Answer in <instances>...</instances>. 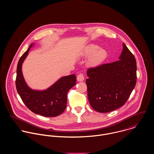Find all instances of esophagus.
<instances>
[{
  "label": "esophagus",
  "mask_w": 154,
  "mask_h": 154,
  "mask_svg": "<svg viewBox=\"0 0 154 154\" xmlns=\"http://www.w3.org/2000/svg\"><path fill=\"white\" fill-rule=\"evenodd\" d=\"M77 80L79 82H82L84 80V75L82 73H79L77 76Z\"/></svg>",
  "instance_id": "esophagus-1"
}]
</instances>
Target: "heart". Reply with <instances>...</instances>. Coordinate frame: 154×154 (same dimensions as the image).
Segmentation results:
<instances>
[{
    "instance_id": "obj_1",
    "label": "heart",
    "mask_w": 154,
    "mask_h": 154,
    "mask_svg": "<svg viewBox=\"0 0 154 154\" xmlns=\"http://www.w3.org/2000/svg\"><path fill=\"white\" fill-rule=\"evenodd\" d=\"M84 54L85 56L92 54L89 59V63L92 65H97L101 63L107 56V53L105 49L100 48L98 45L95 44L89 45L86 48Z\"/></svg>"
}]
</instances>
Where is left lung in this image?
I'll list each match as a JSON object with an SVG mask.
<instances>
[{
  "instance_id": "left-lung-1",
  "label": "left lung",
  "mask_w": 154,
  "mask_h": 154,
  "mask_svg": "<svg viewBox=\"0 0 154 154\" xmlns=\"http://www.w3.org/2000/svg\"><path fill=\"white\" fill-rule=\"evenodd\" d=\"M118 61L88 69L86 84L91 107L109 112L122 107L136 83V61L125 44Z\"/></svg>"
}]
</instances>
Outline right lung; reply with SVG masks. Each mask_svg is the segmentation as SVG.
<instances>
[{"instance_id":"1","label":"right lung","mask_w":154,"mask_h":154,"mask_svg":"<svg viewBox=\"0 0 154 154\" xmlns=\"http://www.w3.org/2000/svg\"><path fill=\"white\" fill-rule=\"evenodd\" d=\"M31 44L19 60L17 69L16 88L22 101L32 112L44 117H56L66 109L67 94L76 82L75 74L63 76L44 91L33 90L26 85L22 72V65L28 54Z\"/></svg>"}]
</instances>
